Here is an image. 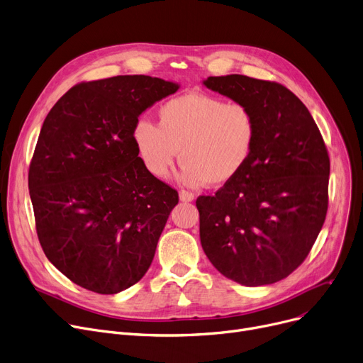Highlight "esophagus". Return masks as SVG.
Returning a JSON list of instances; mask_svg holds the SVG:
<instances>
[{"instance_id":"1","label":"esophagus","mask_w":363,"mask_h":363,"mask_svg":"<svg viewBox=\"0 0 363 363\" xmlns=\"http://www.w3.org/2000/svg\"><path fill=\"white\" fill-rule=\"evenodd\" d=\"M179 198L182 202H191L195 199V195L191 194V191H187V190H180L179 194Z\"/></svg>"}]
</instances>
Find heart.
Here are the masks:
<instances>
[{"mask_svg": "<svg viewBox=\"0 0 363 363\" xmlns=\"http://www.w3.org/2000/svg\"><path fill=\"white\" fill-rule=\"evenodd\" d=\"M257 135V118L247 105L195 92L164 102L158 125L142 117L132 132L138 154L154 177H165L179 152L177 180L189 187L231 182L247 165Z\"/></svg>", "mask_w": 363, "mask_h": 363, "instance_id": "b5f03b06", "label": "heart"}]
</instances>
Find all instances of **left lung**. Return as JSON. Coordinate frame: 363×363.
I'll use <instances>...</instances> for the list:
<instances>
[{
	"label": "left lung",
	"mask_w": 363,
	"mask_h": 363,
	"mask_svg": "<svg viewBox=\"0 0 363 363\" xmlns=\"http://www.w3.org/2000/svg\"><path fill=\"white\" fill-rule=\"evenodd\" d=\"M203 84L247 105L258 135L242 172L196 199L202 249L242 286L277 283L305 261L325 221V143L305 104L280 83L228 74Z\"/></svg>",
	"instance_id": "left-lung-1"
}]
</instances>
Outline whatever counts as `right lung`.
Wrapping results in <instances>:
<instances>
[{"label":"right lung","instance_id":"right-lung-1","mask_svg":"<svg viewBox=\"0 0 363 363\" xmlns=\"http://www.w3.org/2000/svg\"><path fill=\"white\" fill-rule=\"evenodd\" d=\"M179 88L143 74L79 83L42 124L29 167L36 233L74 284L116 294L151 267L179 194L145 168L132 132Z\"/></svg>","mask_w":363,"mask_h":363}]
</instances>
